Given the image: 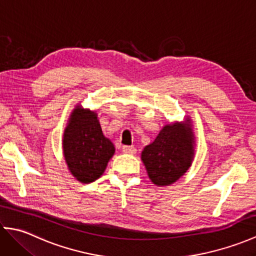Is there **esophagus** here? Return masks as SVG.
<instances>
[{
  "label": "esophagus",
  "mask_w": 256,
  "mask_h": 256,
  "mask_svg": "<svg viewBox=\"0 0 256 256\" xmlns=\"http://www.w3.org/2000/svg\"><path fill=\"white\" fill-rule=\"evenodd\" d=\"M122 150L126 154H135V153H136V148H135L134 146H130V145H124L122 148Z\"/></svg>",
  "instance_id": "1"
}]
</instances>
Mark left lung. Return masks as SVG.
I'll list each match as a JSON object with an SVG mask.
<instances>
[{
  "instance_id": "8db88e82",
  "label": "left lung",
  "mask_w": 256,
  "mask_h": 256,
  "mask_svg": "<svg viewBox=\"0 0 256 256\" xmlns=\"http://www.w3.org/2000/svg\"><path fill=\"white\" fill-rule=\"evenodd\" d=\"M194 138L189 124L166 125L142 152L148 177L157 186L178 180L192 165Z\"/></svg>"
}]
</instances>
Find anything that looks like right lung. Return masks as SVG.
Instances as JSON below:
<instances>
[{"mask_svg":"<svg viewBox=\"0 0 256 256\" xmlns=\"http://www.w3.org/2000/svg\"><path fill=\"white\" fill-rule=\"evenodd\" d=\"M64 154L69 170L80 182L99 178L114 154V145L102 133L96 114L77 106L64 134Z\"/></svg>","mask_w":256,"mask_h":256,"instance_id":"add662e5","label":"right lung"}]
</instances>
